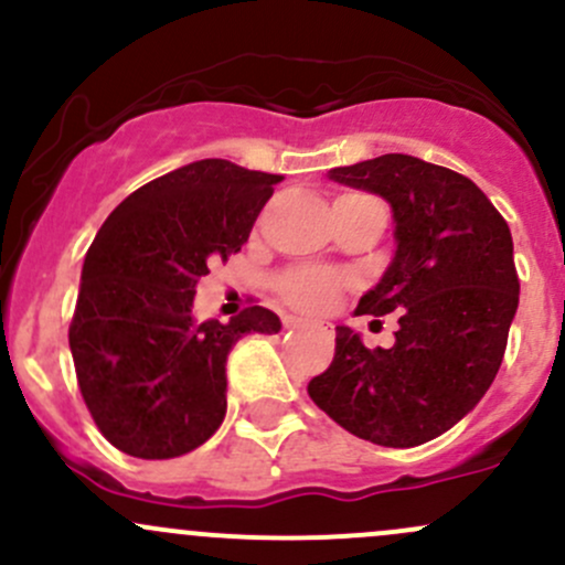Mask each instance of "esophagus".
Segmentation results:
<instances>
[{
  "label": "esophagus",
  "mask_w": 565,
  "mask_h": 565,
  "mask_svg": "<svg viewBox=\"0 0 565 565\" xmlns=\"http://www.w3.org/2000/svg\"><path fill=\"white\" fill-rule=\"evenodd\" d=\"M285 326H288V329H309L312 323H307V320L301 318H285Z\"/></svg>",
  "instance_id": "1"
}]
</instances>
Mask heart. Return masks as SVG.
<instances>
[{"instance_id":"obj_1","label":"heart","mask_w":565,"mask_h":565,"mask_svg":"<svg viewBox=\"0 0 565 565\" xmlns=\"http://www.w3.org/2000/svg\"><path fill=\"white\" fill-rule=\"evenodd\" d=\"M339 280L326 269H296L280 280V290L285 299L305 312H318L333 301Z\"/></svg>"}]
</instances>
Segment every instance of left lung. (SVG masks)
<instances>
[{"label":"left lung","instance_id":"left-lung-1","mask_svg":"<svg viewBox=\"0 0 565 565\" xmlns=\"http://www.w3.org/2000/svg\"><path fill=\"white\" fill-rule=\"evenodd\" d=\"M329 178L391 204L396 250L355 312H398V331L393 348L369 350L337 326V353L309 398L358 439L417 447L463 420L499 374L520 301L512 232L469 178L415 156Z\"/></svg>","mask_w":565,"mask_h":565}]
</instances>
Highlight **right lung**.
Returning a JSON list of instances; mask_svg holds the SVG:
<instances>
[{"mask_svg": "<svg viewBox=\"0 0 565 565\" xmlns=\"http://www.w3.org/2000/svg\"><path fill=\"white\" fill-rule=\"evenodd\" d=\"M282 174L223 159L150 180L102 223L70 326L77 385L105 439L145 460L196 450L226 417V361L280 318L247 307L228 323L193 315L199 277L250 236Z\"/></svg>", "mask_w": 565, "mask_h": 565, "instance_id": "right-lung-1", "label": "right lung"}]
</instances>
